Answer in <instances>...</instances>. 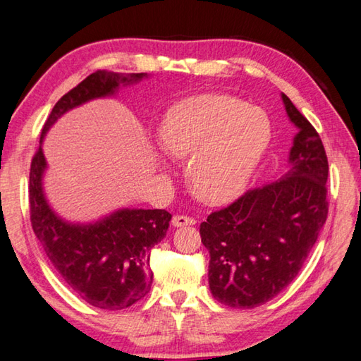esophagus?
<instances>
[{
    "label": "esophagus",
    "mask_w": 361,
    "mask_h": 361,
    "mask_svg": "<svg viewBox=\"0 0 361 361\" xmlns=\"http://www.w3.org/2000/svg\"><path fill=\"white\" fill-rule=\"evenodd\" d=\"M195 225V220L186 217V216H173L172 219V226L175 228H181V226H190Z\"/></svg>",
    "instance_id": "34e87169"
}]
</instances>
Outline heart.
Here are the masks:
<instances>
[{"label": "heart", "instance_id": "1", "mask_svg": "<svg viewBox=\"0 0 361 361\" xmlns=\"http://www.w3.org/2000/svg\"><path fill=\"white\" fill-rule=\"evenodd\" d=\"M271 140V122L259 106L224 94L185 99L167 110L159 144L175 159L188 157L192 192L208 203L233 200L247 188Z\"/></svg>", "mask_w": 361, "mask_h": 361}]
</instances>
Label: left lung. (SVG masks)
I'll return each mask as SVG.
<instances>
[{
  "mask_svg": "<svg viewBox=\"0 0 361 361\" xmlns=\"http://www.w3.org/2000/svg\"><path fill=\"white\" fill-rule=\"evenodd\" d=\"M281 97L298 128L287 171L200 225L211 257V293L229 307H257L286 288L301 271L327 219L324 145L293 102L283 93Z\"/></svg>",
  "mask_w": 361,
  "mask_h": 361,
  "instance_id": "left-lung-1",
  "label": "left lung"
}]
</instances>
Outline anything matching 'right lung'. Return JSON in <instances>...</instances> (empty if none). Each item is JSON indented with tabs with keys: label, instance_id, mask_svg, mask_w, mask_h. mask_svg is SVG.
Masks as SVG:
<instances>
[{
	"label": "right lung",
	"instance_id": "right-lung-1",
	"mask_svg": "<svg viewBox=\"0 0 361 361\" xmlns=\"http://www.w3.org/2000/svg\"><path fill=\"white\" fill-rule=\"evenodd\" d=\"M145 78L147 73L96 71L88 75L54 105L30 164V221L37 239L68 286L97 309H127L149 293L150 250L164 239L172 216L166 209L121 208L88 224L60 217L43 186L48 171L43 140L65 113L94 99L116 96L121 87Z\"/></svg>",
	"mask_w": 361,
	"mask_h": 361
}]
</instances>
